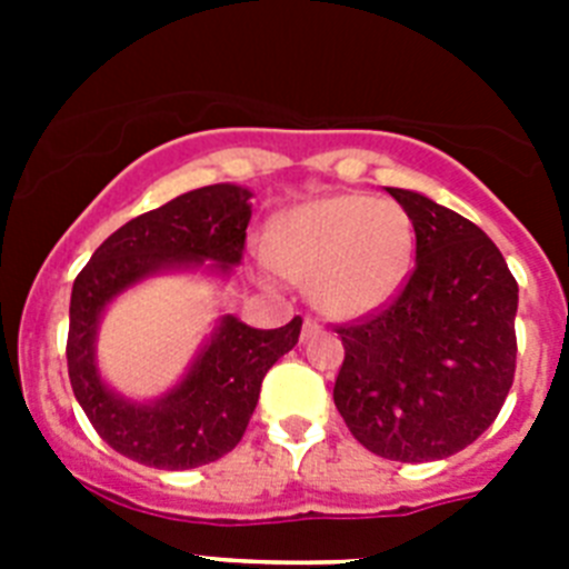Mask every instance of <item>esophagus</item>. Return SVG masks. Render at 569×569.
Masks as SVG:
<instances>
[{
    "label": "esophagus",
    "instance_id": "esophagus-1",
    "mask_svg": "<svg viewBox=\"0 0 569 569\" xmlns=\"http://www.w3.org/2000/svg\"><path fill=\"white\" fill-rule=\"evenodd\" d=\"M319 333V321L305 319V328H301V339H310V336Z\"/></svg>",
    "mask_w": 569,
    "mask_h": 569
}]
</instances>
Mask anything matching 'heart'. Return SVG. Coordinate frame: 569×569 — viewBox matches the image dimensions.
Wrapping results in <instances>:
<instances>
[{"instance_id": "1", "label": "heart", "mask_w": 569, "mask_h": 569, "mask_svg": "<svg viewBox=\"0 0 569 569\" xmlns=\"http://www.w3.org/2000/svg\"><path fill=\"white\" fill-rule=\"evenodd\" d=\"M413 250V222L399 204L339 193L281 213L253 253L268 276L308 279L310 299L328 316L361 319L396 299Z\"/></svg>"}]
</instances>
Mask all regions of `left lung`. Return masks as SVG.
Masks as SVG:
<instances>
[{"label":"left lung","mask_w":569,"mask_h":569,"mask_svg":"<svg viewBox=\"0 0 569 569\" xmlns=\"http://www.w3.org/2000/svg\"><path fill=\"white\" fill-rule=\"evenodd\" d=\"M416 230V268L381 313L339 328L333 401L390 461H439L496 421L516 373L519 284L490 236L425 193L387 188Z\"/></svg>","instance_id":"1"}]
</instances>
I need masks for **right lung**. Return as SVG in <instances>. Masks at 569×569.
Masks as SVG:
<instances>
[{
    "label": "right lung",
    "instance_id": "right-lung-1",
    "mask_svg": "<svg viewBox=\"0 0 569 569\" xmlns=\"http://www.w3.org/2000/svg\"><path fill=\"white\" fill-rule=\"evenodd\" d=\"M250 196L230 182L176 196L110 233L73 281L70 387L97 433L139 465L190 470L230 453L248 430L264 373L299 341V316L284 328L259 330L224 313L182 379L156 399L119 393L99 370L102 316L130 288L162 273L230 279L241 264Z\"/></svg>",
    "mask_w": 569,
    "mask_h": 569
}]
</instances>
